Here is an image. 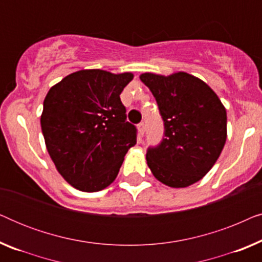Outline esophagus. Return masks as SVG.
I'll use <instances>...</instances> for the list:
<instances>
[{"mask_svg":"<svg viewBox=\"0 0 262 262\" xmlns=\"http://www.w3.org/2000/svg\"><path fill=\"white\" fill-rule=\"evenodd\" d=\"M137 128H138V134H139V137H143V135H144L145 132V124L144 123H141L137 125Z\"/></svg>","mask_w":262,"mask_h":262,"instance_id":"34e87169","label":"esophagus"}]
</instances>
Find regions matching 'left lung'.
<instances>
[{"instance_id": "8db88e82", "label": "left lung", "mask_w": 262, "mask_h": 262, "mask_svg": "<svg viewBox=\"0 0 262 262\" xmlns=\"http://www.w3.org/2000/svg\"><path fill=\"white\" fill-rule=\"evenodd\" d=\"M164 121V138L146 152L154 177L173 188L205 177L227 141V111L209 84L185 71L142 74Z\"/></svg>"}]
</instances>
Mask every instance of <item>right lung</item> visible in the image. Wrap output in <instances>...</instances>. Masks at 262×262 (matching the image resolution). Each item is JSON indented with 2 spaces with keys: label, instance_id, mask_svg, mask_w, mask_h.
Segmentation results:
<instances>
[{
  "label": "right lung",
  "instance_id": "right-lung-1",
  "mask_svg": "<svg viewBox=\"0 0 262 262\" xmlns=\"http://www.w3.org/2000/svg\"><path fill=\"white\" fill-rule=\"evenodd\" d=\"M132 73L84 69L68 75L45 96L40 117L49 155L68 184L98 192L116 180L136 127L120 101Z\"/></svg>",
  "mask_w": 262,
  "mask_h": 262
}]
</instances>
